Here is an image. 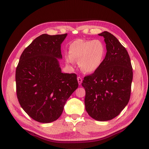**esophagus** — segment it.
Returning <instances> with one entry per match:
<instances>
[{
  "label": "esophagus",
  "mask_w": 149,
  "mask_h": 149,
  "mask_svg": "<svg viewBox=\"0 0 149 149\" xmlns=\"http://www.w3.org/2000/svg\"><path fill=\"white\" fill-rule=\"evenodd\" d=\"M77 81H78V84H79V85H81V84L82 81V78H81V77L80 76L77 77Z\"/></svg>",
  "instance_id": "1"
}]
</instances>
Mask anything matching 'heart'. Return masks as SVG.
<instances>
[{"instance_id":"1","label":"heart","mask_w":149,"mask_h":149,"mask_svg":"<svg viewBox=\"0 0 149 149\" xmlns=\"http://www.w3.org/2000/svg\"><path fill=\"white\" fill-rule=\"evenodd\" d=\"M68 62L78 61V65L83 72L91 73L96 71L104 59L105 47L98 39H77L69 46Z\"/></svg>"}]
</instances>
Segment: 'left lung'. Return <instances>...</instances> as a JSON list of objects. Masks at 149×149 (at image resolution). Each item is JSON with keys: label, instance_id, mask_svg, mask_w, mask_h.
<instances>
[{"label": "left lung", "instance_id": "obj_1", "mask_svg": "<svg viewBox=\"0 0 149 149\" xmlns=\"http://www.w3.org/2000/svg\"><path fill=\"white\" fill-rule=\"evenodd\" d=\"M98 35L104 38L107 53L100 68L84 77L82 86L88 114L106 121L116 117L128 104L133 70L128 52L116 38L108 31Z\"/></svg>", "mask_w": 149, "mask_h": 149}]
</instances>
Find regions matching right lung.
I'll use <instances>...</instances> for the list:
<instances>
[{"mask_svg": "<svg viewBox=\"0 0 149 149\" xmlns=\"http://www.w3.org/2000/svg\"><path fill=\"white\" fill-rule=\"evenodd\" d=\"M67 34H43L22 52L16 70V93L23 110L42 123L57 120L78 87L77 75L63 73L58 59Z\"/></svg>", "mask_w": 149, "mask_h": 149, "instance_id": "obj_1", "label": "right lung"}]
</instances>
